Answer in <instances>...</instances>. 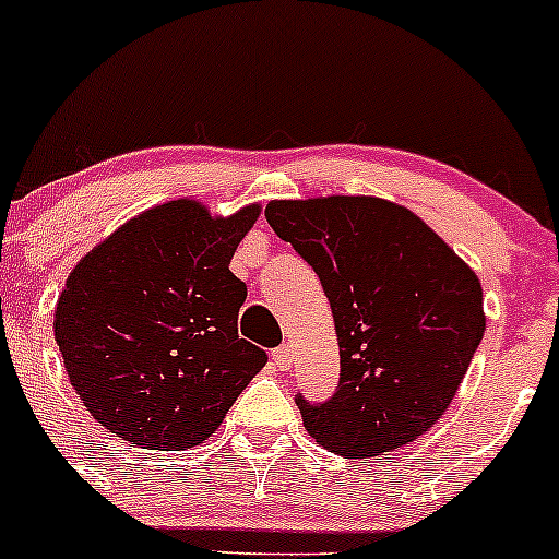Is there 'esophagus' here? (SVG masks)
Wrapping results in <instances>:
<instances>
[{"mask_svg": "<svg viewBox=\"0 0 559 559\" xmlns=\"http://www.w3.org/2000/svg\"><path fill=\"white\" fill-rule=\"evenodd\" d=\"M272 361H274V367L280 369V372H287V369L293 367V348L290 346H280L272 354Z\"/></svg>", "mask_w": 559, "mask_h": 559, "instance_id": "1", "label": "esophagus"}]
</instances>
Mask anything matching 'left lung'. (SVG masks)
<instances>
[{"instance_id":"left-lung-1","label":"left lung","mask_w":559,"mask_h":559,"mask_svg":"<svg viewBox=\"0 0 559 559\" xmlns=\"http://www.w3.org/2000/svg\"><path fill=\"white\" fill-rule=\"evenodd\" d=\"M266 222L317 272L335 319V396L296 399L311 438L359 460L430 430L486 330L473 269L423 218L382 198L272 200Z\"/></svg>"}]
</instances>
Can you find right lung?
I'll return each instance as SVG.
<instances>
[{
    "label": "right lung",
    "instance_id": "obj_1",
    "mask_svg": "<svg viewBox=\"0 0 559 559\" xmlns=\"http://www.w3.org/2000/svg\"><path fill=\"white\" fill-rule=\"evenodd\" d=\"M261 205L211 216L168 200L76 263L55 309L66 372L99 425L140 449L203 443L266 350L237 335L248 287L229 261Z\"/></svg>",
    "mask_w": 559,
    "mask_h": 559
}]
</instances>
